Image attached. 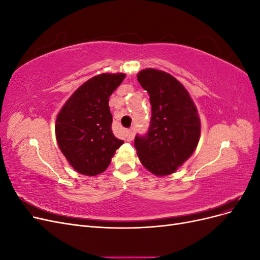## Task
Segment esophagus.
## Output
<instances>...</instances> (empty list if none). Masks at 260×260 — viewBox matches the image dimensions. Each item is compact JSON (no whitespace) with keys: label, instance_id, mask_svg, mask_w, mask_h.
I'll use <instances>...</instances> for the list:
<instances>
[{"label":"esophagus","instance_id":"esophagus-1","mask_svg":"<svg viewBox=\"0 0 260 260\" xmlns=\"http://www.w3.org/2000/svg\"><path fill=\"white\" fill-rule=\"evenodd\" d=\"M135 129L131 128L130 130L127 131V141H132L133 139H135Z\"/></svg>","mask_w":260,"mask_h":260}]
</instances>
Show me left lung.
<instances>
[{
  "label": "left lung",
  "instance_id": "1",
  "mask_svg": "<svg viewBox=\"0 0 260 260\" xmlns=\"http://www.w3.org/2000/svg\"><path fill=\"white\" fill-rule=\"evenodd\" d=\"M138 81L147 91L152 117L145 136H137L135 147L140 161L152 174H174L199 144L201 119L184 86L161 70L146 68Z\"/></svg>",
  "mask_w": 260,
  "mask_h": 260
}]
</instances>
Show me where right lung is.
I'll return each mask as SVG.
<instances>
[{"label":"right lung","mask_w":260,"mask_h":260,"mask_svg":"<svg viewBox=\"0 0 260 260\" xmlns=\"http://www.w3.org/2000/svg\"><path fill=\"white\" fill-rule=\"evenodd\" d=\"M124 74H102L79 86L61 107L55 135L61 153L76 171L96 176L106 170L123 141L112 131L109 96Z\"/></svg>","instance_id":"add662e5"}]
</instances>
